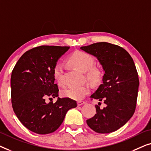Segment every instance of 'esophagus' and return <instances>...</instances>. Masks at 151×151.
Instances as JSON below:
<instances>
[{
  "mask_svg": "<svg viewBox=\"0 0 151 151\" xmlns=\"http://www.w3.org/2000/svg\"><path fill=\"white\" fill-rule=\"evenodd\" d=\"M84 104H85L84 101H78V106H81V105H83Z\"/></svg>",
  "mask_w": 151,
  "mask_h": 151,
  "instance_id": "34e87169",
  "label": "esophagus"
}]
</instances>
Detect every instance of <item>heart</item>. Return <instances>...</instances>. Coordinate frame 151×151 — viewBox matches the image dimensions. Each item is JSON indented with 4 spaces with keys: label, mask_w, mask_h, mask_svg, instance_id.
<instances>
[{
    "label": "heart",
    "mask_w": 151,
    "mask_h": 151,
    "mask_svg": "<svg viewBox=\"0 0 151 151\" xmlns=\"http://www.w3.org/2000/svg\"><path fill=\"white\" fill-rule=\"evenodd\" d=\"M71 65L75 66L82 71H86V78L93 83L98 82L101 79V71L94 67L95 58L89 53L82 51H77L72 53L68 58ZM65 69L63 65L57 63L53 69V78L60 86L65 83ZM91 91V86L85 84L81 86H70L63 91V95L73 100H80L83 99Z\"/></svg>",
    "instance_id": "1"
}]
</instances>
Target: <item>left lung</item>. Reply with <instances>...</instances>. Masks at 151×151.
Listing matches in <instances>:
<instances>
[{
  "mask_svg": "<svg viewBox=\"0 0 151 151\" xmlns=\"http://www.w3.org/2000/svg\"><path fill=\"white\" fill-rule=\"evenodd\" d=\"M80 49L96 57L105 72L102 84L90 98L104 101L106 106L100 109V102L96 105V114L86 124L98 133L117 131L135 110L139 82L133 60L122 47L109 42L93 43Z\"/></svg>",
  "mask_w": 151,
  "mask_h": 151,
  "instance_id": "obj_1",
  "label": "left lung"
}]
</instances>
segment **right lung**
Returning <instances> with one entry per match:
<instances>
[{"mask_svg":"<svg viewBox=\"0 0 151 151\" xmlns=\"http://www.w3.org/2000/svg\"><path fill=\"white\" fill-rule=\"evenodd\" d=\"M70 47L42 45L26 51L16 64L11 76V96L14 111L29 131L45 135L58 129L76 101L60 98L46 103L45 98H57L53 69Z\"/></svg>","mask_w":151,"mask_h":151,"instance_id":"add662e5","label":"right lung"}]
</instances>
